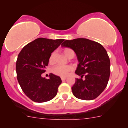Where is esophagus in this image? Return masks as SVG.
Masks as SVG:
<instances>
[{"label": "esophagus", "instance_id": "34e87169", "mask_svg": "<svg viewBox=\"0 0 128 128\" xmlns=\"http://www.w3.org/2000/svg\"><path fill=\"white\" fill-rule=\"evenodd\" d=\"M66 79V78H65V77H61V80H65Z\"/></svg>", "mask_w": 128, "mask_h": 128}]
</instances>
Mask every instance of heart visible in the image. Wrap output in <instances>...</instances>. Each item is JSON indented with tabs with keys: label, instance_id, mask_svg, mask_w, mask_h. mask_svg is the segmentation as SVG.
Masks as SVG:
<instances>
[{
	"label": "heart",
	"instance_id": "1",
	"mask_svg": "<svg viewBox=\"0 0 128 128\" xmlns=\"http://www.w3.org/2000/svg\"><path fill=\"white\" fill-rule=\"evenodd\" d=\"M72 50H73L70 48H66L64 50V53L67 56L68 54ZM55 53L54 52L51 54L50 57H49V62L53 63L55 61ZM71 70H72V67L69 66H57L52 69V72L54 74L57 75V76L65 77L68 75Z\"/></svg>",
	"mask_w": 128,
	"mask_h": 128
}]
</instances>
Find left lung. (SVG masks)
<instances>
[{
  "instance_id": "1",
  "label": "left lung",
  "mask_w": 128,
  "mask_h": 128,
  "mask_svg": "<svg viewBox=\"0 0 128 128\" xmlns=\"http://www.w3.org/2000/svg\"><path fill=\"white\" fill-rule=\"evenodd\" d=\"M62 47L72 49L79 61L75 73L81 77L76 79L72 87L75 97L92 100L102 93L107 86L110 74V61L104 48L99 43L78 38L66 40ZM84 76L86 79L81 78Z\"/></svg>"
}]
</instances>
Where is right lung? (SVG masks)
Returning a JSON list of instances; mask_svg holds the SVG:
<instances>
[{"label": "right lung", "mask_w": 128, "mask_h": 128, "mask_svg": "<svg viewBox=\"0 0 128 128\" xmlns=\"http://www.w3.org/2000/svg\"><path fill=\"white\" fill-rule=\"evenodd\" d=\"M64 40L38 38L26 44L18 54L16 63L18 83L32 101L46 102L57 94L62 82L60 77L50 73L46 79L41 75L45 72L51 54Z\"/></svg>", "instance_id": "1"}]
</instances>
